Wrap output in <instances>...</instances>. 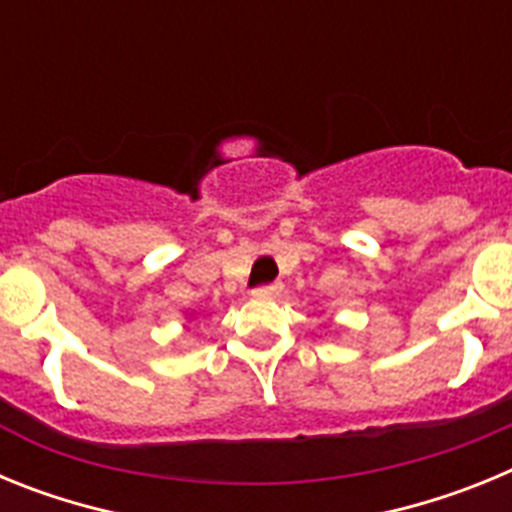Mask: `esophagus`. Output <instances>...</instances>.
Returning a JSON list of instances; mask_svg holds the SVG:
<instances>
[{
  "label": "esophagus",
  "mask_w": 512,
  "mask_h": 512,
  "mask_svg": "<svg viewBox=\"0 0 512 512\" xmlns=\"http://www.w3.org/2000/svg\"><path fill=\"white\" fill-rule=\"evenodd\" d=\"M256 300H271V297H279L282 295V284L274 282V284H264V287H256L251 292Z\"/></svg>",
  "instance_id": "obj_1"
}]
</instances>
